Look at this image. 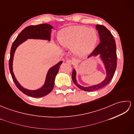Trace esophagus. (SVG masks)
<instances>
[{
    "label": "esophagus",
    "mask_w": 134,
    "mask_h": 134,
    "mask_svg": "<svg viewBox=\"0 0 134 134\" xmlns=\"http://www.w3.org/2000/svg\"><path fill=\"white\" fill-rule=\"evenodd\" d=\"M67 63L69 64H72L74 63V62L71 59H68L67 60Z\"/></svg>",
    "instance_id": "34e87169"
}]
</instances>
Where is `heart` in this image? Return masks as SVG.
Wrapping results in <instances>:
<instances>
[{"label": "heart", "instance_id": "1", "mask_svg": "<svg viewBox=\"0 0 134 134\" xmlns=\"http://www.w3.org/2000/svg\"><path fill=\"white\" fill-rule=\"evenodd\" d=\"M98 40L96 30L83 26H72L62 30L59 33V41L62 46L72 48L73 53L83 56L90 53Z\"/></svg>", "mask_w": 134, "mask_h": 134}]
</instances>
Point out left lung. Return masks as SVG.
I'll return each mask as SVG.
<instances>
[{
	"mask_svg": "<svg viewBox=\"0 0 134 134\" xmlns=\"http://www.w3.org/2000/svg\"><path fill=\"white\" fill-rule=\"evenodd\" d=\"M97 29L98 31L100 43L96 47L93 52L88 56L101 55L107 71V77L101 83L93 86L83 87L79 85L76 80L75 70L74 69L72 72V79L74 84L79 89L86 92H93L101 89L109 83L115 74L117 67V54H116V42L113 35L106 27L102 25H97Z\"/></svg>",
	"mask_w": 134,
	"mask_h": 134,
	"instance_id": "obj_1",
	"label": "left lung"
}]
</instances>
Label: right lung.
<instances>
[{"mask_svg":"<svg viewBox=\"0 0 134 134\" xmlns=\"http://www.w3.org/2000/svg\"><path fill=\"white\" fill-rule=\"evenodd\" d=\"M53 28L49 24H40L37 25H31L27 26L19 34L15 41L13 42L11 48L10 57L9 59V69L12 76L13 80L18 89L24 93L25 94L33 97H42L49 94L52 90L55 79L57 73L59 71L60 65L63 63L62 61L59 62L55 66L51 67L49 70L47 75L46 80L45 84L41 89L37 90H29L22 87L16 81L14 73L13 72V60L14 54L16 47L22 42L26 41L27 38L33 39H42L50 40V35L51 29Z\"/></svg>","mask_w":134,"mask_h":134,"instance_id":"right-lung-1","label":"right lung"}]
</instances>
